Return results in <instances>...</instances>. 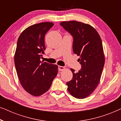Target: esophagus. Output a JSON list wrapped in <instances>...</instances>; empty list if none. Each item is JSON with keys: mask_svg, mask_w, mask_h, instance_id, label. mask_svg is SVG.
<instances>
[{"mask_svg": "<svg viewBox=\"0 0 121 121\" xmlns=\"http://www.w3.org/2000/svg\"><path fill=\"white\" fill-rule=\"evenodd\" d=\"M65 67H64V66H58V69L59 71H62L65 69Z\"/></svg>", "mask_w": 121, "mask_h": 121, "instance_id": "obj_1", "label": "esophagus"}]
</instances>
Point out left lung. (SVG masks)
Instances as JSON below:
<instances>
[{
    "mask_svg": "<svg viewBox=\"0 0 121 121\" xmlns=\"http://www.w3.org/2000/svg\"><path fill=\"white\" fill-rule=\"evenodd\" d=\"M73 38V51L79 56L81 69L74 73L66 83L69 92L74 98H86L93 92L99 83L105 64L103 44L98 32L88 24L76 21L60 23Z\"/></svg>",
    "mask_w": 121,
    "mask_h": 121,
    "instance_id": "1",
    "label": "left lung"
}]
</instances>
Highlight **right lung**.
<instances>
[{"instance_id":"obj_1","label":"right lung","mask_w":121,"mask_h":121,"mask_svg":"<svg viewBox=\"0 0 121 121\" xmlns=\"http://www.w3.org/2000/svg\"><path fill=\"white\" fill-rule=\"evenodd\" d=\"M53 26L52 22L32 25L17 40L14 57L17 74L22 87L33 96L47 92L58 72L57 65L40 60L45 50V34Z\"/></svg>"}]
</instances>
